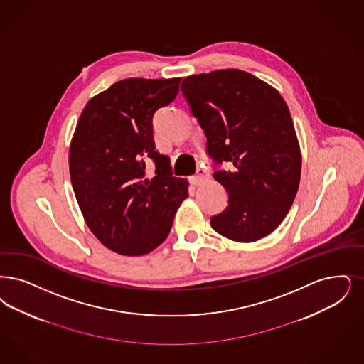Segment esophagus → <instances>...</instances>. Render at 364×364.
I'll list each match as a JSON object with an SVG mask.
<instances>
[{
    "label": "esophagus",
    "instance_id": "obj_1",
    "mask_svg": "<svg viewBox=\"0 0 364 364\" xmlns=\"http://www.w3.org/2000/svg\"><path fill=\"white\" fill-rule=\"evenodd\" d=\"M207 177H208V173H207L204 169H198L196 175L191 176L189 180H191V183H192L193 186H199Z\"/></svg>",
    "mask_w": 364,
    "mask_h": 364
}]
</instances>
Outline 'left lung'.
Segmentation results:
<instances>
[{
    "mask_svg": "<svg viewBox=\"0 0 364 364\" xmlns=\"http://www.w3.org/2000/svg\"><path fill=\"white\" fill-rule=\"evenodd\" d=\"M181 92L207 138V154L232 169H215L228 191L213 229L237 242L272 233L299 187L301 150L280 93L252 74L226 69L186 77Z\"/></svg>",
    "mask_w": 364,
    "mask_h": 364,
    "instance_id": "1",
    "label": "left lung"
}]
</instances>
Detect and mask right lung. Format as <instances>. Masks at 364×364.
Here are the masks:
<instances>
[{
	"label": "right lung",
	"instance_id": "1",
	"mask_svg": "<svg viewBox=\"0 0 364 364\" xmlns=\"http://www.w3.org/2000/svg\"><path fill=\"white\" fill-rule=\"evenodd\" d=\"M180 81H117L87 102L74 131L69 169L77 202L90 232L119 255L142 256L162 244L188 196L187 180L172 175L153 139V117L175 100ZM147 160L156 166L151 179Z\"/></svg>",
	"mask_w": 364,
	"mask_h": 364
}]
</instances>
